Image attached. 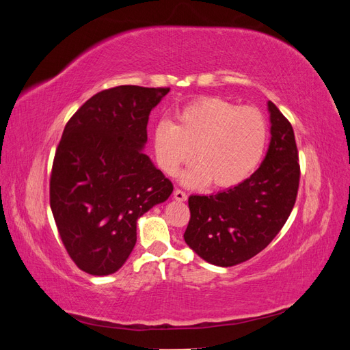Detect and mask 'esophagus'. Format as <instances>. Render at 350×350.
<instances>
[{"instance_id": "1", "label": "esophagus", "mask_w": 350, "mask_h": 350, "mask_svg": "<svg viewBox=\"0 0 350 350\" xmlns=\"http://www.w3.org/2000/svg\"><path fill=\"white\" fill-rule=\"evenodd\" d=\"M174 198L176 201H185L187 200V194L184 191H181V189H175V191H174Z\"/></svg>"}]
</instances>
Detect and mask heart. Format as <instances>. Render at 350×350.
<instances>
[{
  "instance_id": "b5f03b06",
  "label": "heart",
  "mask_w": 350,
  "mask_h": 350,
  "mask_svg": "<svg viewBox=\"0 0 350 350\" xmlns=\"http://www.w3.org/2000/svg\"><path fill=\"white\" fill-rule=\"evenodd\" d=\"M267 142V122L258 109L221 98L191 102L176 111L175 122L159 121L153 131L156 162L166 175L191 161L194 150L197 163L181 175L189 187L242 184L261 163Z\"/></svg>"
}]
</instances>
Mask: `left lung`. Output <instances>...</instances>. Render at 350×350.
<instances>
[{
  "instance_id": "obj_1",
  "label": "left lung",
  "mask_w": 350,
  "mask_h": 350,
  "mask_svg": "<svg viewBox=\"0 0 350 350\" xmlns=\"http://www.w3.org/2000/svg\"><path fill=\"white\" fill-rule=\"evenodd\" d=\"M270 144L260 167L237 187L188 198L191 219L184 239L198 257L220 267L243 262L266 248L288 220L299 187L291 122L273 102Z\"/></svg>"
}]
</instances>
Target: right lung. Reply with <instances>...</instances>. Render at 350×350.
I'll list each match as a JSON object with an SVG mask.
<instances>
[{"mask_svg": "<svg viewBox=\"0 0 350 350\" xmlns=\"http://www.w3.org/2000/svg\"><path fill=\"white\" fill-rule=\"evenodd\" d=\"M169 89L118 86L92 96L67 122L52 165L51 210L77 267L118 271L137 242V220L174 191L143 153L147 122Z\"/></svg>", "mask_w": 350, "mask_h": 350, "instance_id": "right-lung-1", "label": "right lung"}]
</instances>
